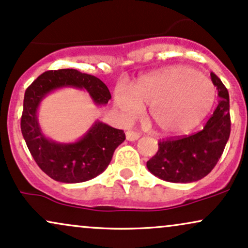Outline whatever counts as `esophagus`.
Listing matches in <instances>:
<instances>
[{
  "label": "esophagus",
  "instance_id": "1",
  "mask_svg": "<svg viewBox=\"0 0 248 248\" xmlns=\"http://www.w3.org/2000/svg\"><path fill=\"white\" fill-rule=\"evenodd\" d=\"M125 135H126V139L129 141H136L140 138V135H139L138 132H135V131H132V130H129L126 133H125Z\"/></svg>",
  "mask_w": 248,
  "mask_h": 248
}]
</instances>
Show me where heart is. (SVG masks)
<instances>
[{"instance_id": "obj_1", "label": "heart", "mask_w": 248, "mask_h": 248, "mask_svg": "<svg viewBox=\"0 0 248 248\" xmlns=\"http://www.w3.org/2000/svg\"><path fill=\"white\" fill-rule=\"evenodd\" d=\"M216 100V87L191 67L168 66L137 81L132 92L119 87L115 101L127 119L148 109V121L162 136L186 133L210 112Z\"/></svg>"}]
</instances>
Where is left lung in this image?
<instances>
[{
	"instance_id": "obj_1",
	"label": "left lung",
	"mask_w": 248,
	"mask_h": 248,
	"mask_svg": "<svg viewBox=\"0 0 248 248\" xmlns=\"http://www.w3.org/2000/svg\"><path fill=\"white\" fill-rule=\"evenodd\" d=\"M210 75L220 100L204 127L195 135L160 141L158 152L147 161V170L164 181H199L222 156L231 132L229 92L217 75Z\"/></svg>"
}]
</instances>
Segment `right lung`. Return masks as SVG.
Returning a JSON list of instances; mask_svg holds the SVG:
<instances>
[{"label": "right lung", "instance_id": "obj_1", "mask_svg": "<svg viewBox=\"0 0 248 248\" xmlns=\"http://www.w3.org/2000/svg\"><path fill=\"white\" fill-rule=\"evenodd\" d=\"M62 88L86 90L96 106H106L111 98L108 87L94 75L72 68L45 72L25 90L20 130L31 155L46 175L58 182H86L107 170L115 150L125 140V133L95 121L77 141L59 142L46 137L38 121V109L46 96Z\"/></svg>", "mask_w": 248, "mask_h": 248}]
</instances>
